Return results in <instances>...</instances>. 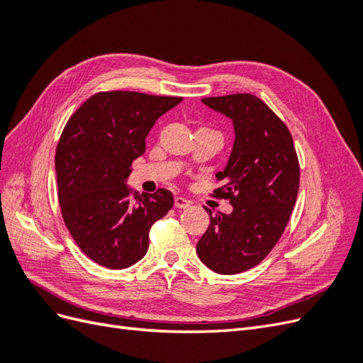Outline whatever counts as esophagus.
<instances>
[{
    "label": "esophagus",
    "mask_w": 363,
    "mask_h": 363,
    "mask_svg": "<svg viewBox=\"0 0 363 363\" xmlns=\"http://www.w3.org/2000/svg\"><path fill=\"white\" fill-rule=\"evenodd\" d=\"M174 204H175V207H177V208H188L192 204V201L183 199V196H175Z\"/></svg>",
    "instance_id": "1"
}]
</instances>
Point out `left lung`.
Masks as SVG:
<instances>
[{
    "mask_svg": "<svg viewBox=\"0 0 363 363\" xmlns=\"http://www.w3.org/2000/svg\"><path fill=\"white\" fill-rule=\"evenodd\" d=\"M207 107L233 121L235 144L223 182L213 191L228 200L232 213L212 215L196 255L218 274H238L256 267L279 242L300 188V163L286 124L251 94L211 96Z\"/></svg>",
    "mask_w": 363,
    "mask_h": 363,
    "instance_id": "obj_1",
    "label": "left lung"
}]
</instances>
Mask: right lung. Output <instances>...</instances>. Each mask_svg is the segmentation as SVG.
I'll list each match as a JSON object with an SVG mask.
<instances>
[{
	"instance_id": "1",
	"label": "right lung",
	"mask_w": 363,
	"mask_h": 363,
	"mask_svg": "<svg viewBox=\"0 0 363 363\" xmlns=\"http://www.w3.org/2000/svg\"><path fill=\"white\" fill-rule=\"evenodd\" d=\"M180 96L98 92L68 119L56 150L62 216L84 255L108 269H124L147 255L150 228L174 204L168 189L133 192L131 163L145 138Z\"/></svg>"
}]
</instances>
